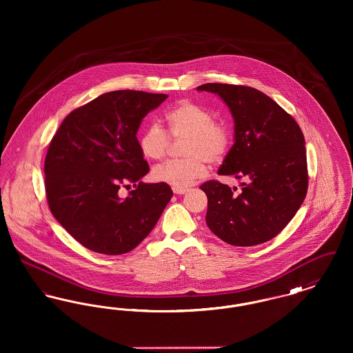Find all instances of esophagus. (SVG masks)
<instances>
[{
  "label": "esophagus",
  "mask_w": 353,
  "mask_h": 353,
  "mask_svg": "<svg viewBox=\"0 0 353 353\" xmlns=\"http://www.w3.org/2000/svg\"><path fill=\"white\" fill-rule=\"evenodd\" d=\"M188 192V188H177V186H173V193L174 194H185Z\"/></svg>",
  "instance_id": "obj_1"
}]
</instances>
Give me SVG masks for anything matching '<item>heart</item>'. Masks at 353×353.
Here are the masks:
<instances>
[{
  "label": "heart",
  "mask_w": 353,
  "mask_h": 353,
  "mask_svg": "<svg viewBox=\"0 0 353 353\" xmlns=\"http://www.w3.org/2000/svg\"><path fill=\"white\" fill-rule=\"evenodd\" d=\"M169 134L174 139H188L183 160H169L153 168L156 181L185 188L201 179L206 172V160L219 163L230 145V131L225 123L213 121L212 114L201 105L183 101L167 115ZM140 151L151 160L163 159L169 147L168 132L157 123L150 124L139 140Z\"/></svg>",
  "instance_id": "obj_1"
}]
</instances>
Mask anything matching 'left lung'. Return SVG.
Instances as JSON below:
<instances>
[{
  "instance_id": "1",
  "label": "left lung",
  "mask_w": 353,
  "mask_h": 353,
  "mask_svg": "<svg viewBox=\"0 0 353 353\" xmlns=\"http://www.w3.org/2000/svg\"><path fill=\"white\" fill-rule=\"evenodd\" d=\"M197 91L219 95L234 120V144L219 174L234 176L241 192L208 181L209 229L233 246H254L279 234L299 210L308 186L301 127L266 94L246 85L205 83Z\"/></svg>"
}]
</instances>
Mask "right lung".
Listing matches in <instances>:
<instances>
[{
  "label": "right lung",
  "instance_id": "obj_1",
  "mask_svg": "<svg viewBox=\"0 0 353 353\" xmlns=\"http://www.w3.org/2000/svg\"><path fill=\"white\" fill-rule=\"evenodd\" d=\"M168 98L119 90L74 110L51 140L45 186L55 219L88 250L134 249L160 219L173 192L140 181L150 167L136 137L141 120ZM134 184L125 199L118 189Z\"/></svg>",
  "mask_w": 353,
  "mask_h": 353
}]
</instances>
